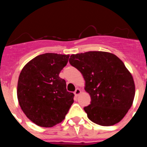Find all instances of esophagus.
<instances>
[{
  "label": "esophagus",
  "mask_w": 147,
  "mask_h": 147,
  "mask_svg": "<svg viewBox=\"0 0 147 147\" xmlns=\"http://www.w3.org/2000/svg\"><path fill=\"white\" fill-rule=\"evenodd\" d=\"M80 93H81V90H80V88H76V90L74 91L75 96H79Z\"/></svg>",
  "instance_id": "1"
}]
</instances>
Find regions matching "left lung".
<instances>
[{"instance_id":"left-lung-1","label":"left lung","mask_w":147,"mask_h":147,"mask_svg":"<svg viewBox=\"0 0 147 147\" xmlns=\"http://www.w3.org/2000/svg\"><path fill=\"white\" fill-rule=\"evenodd\" d=\"M70 64L82 73L91 102L84 107L88 119L101 126L120 121L131 107L135 83L124 62L113 54L88 51L72 54Z\"/></svg>"}]
</instances>
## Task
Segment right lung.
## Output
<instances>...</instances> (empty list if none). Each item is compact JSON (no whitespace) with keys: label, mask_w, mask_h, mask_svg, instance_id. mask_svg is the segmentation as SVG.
<instances>
[{"label":"right lung","mask_w":147,"mask_h":147,"mask_svg":"<svg viewBox=\"0 0 147 147\" xmlns=\"http://www.w3.org/2000/svg\"><path fill=\"white\" fill-rule=\"evenodd\" d=\"M69 55L46 53L28 62L18 82V102L27 118L40 127H51L64 120L74 103V94L67 91L59 76Z\"/></svg>","instance_id":"right-lung-1"}]
</instances>
